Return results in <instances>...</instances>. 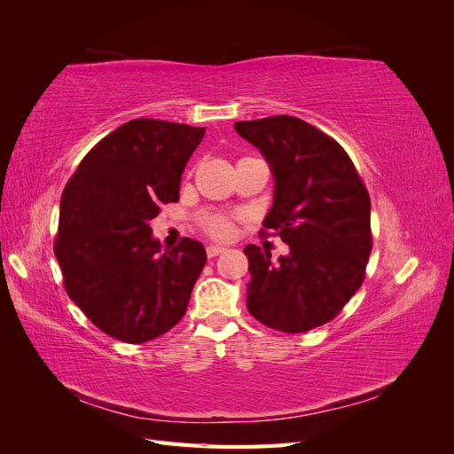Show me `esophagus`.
<instances>
[{
	"label": "esophagus",
	"mask_w": 454,
	"mask_h": 454,
	"mask_svg": "<svg viewBox=\"0 0 454 454\" xmlns=\"http://www.w3.org/2000/svg\"><path fill=\"white\" fill-rule=\"evenodd\" d=\"M223 252H225L223 246H215V244L206 246V255H208V257H217V255H222Z\"/></svg>",
	"instance_id": "esophagus-1"
}]
</instances>
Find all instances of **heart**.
<instances>
[{"instance_id":"1","label":"heart","mask_w":454,"mask_h":454,"mask_svg":"<svg viewBox=\"0 0 454 454\" xmlns=\"http://www.w3.org/2000/svg\"><path fill=\"white\" fill-rule=\"evenodd\" d=\"M200 227L206 235L217 240H229L235 232V222L222 214H204L200 217Z\"/></svg>"}]
</instances>
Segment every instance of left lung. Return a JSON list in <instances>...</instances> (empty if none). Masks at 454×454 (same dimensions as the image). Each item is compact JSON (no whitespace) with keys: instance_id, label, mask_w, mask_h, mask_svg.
Wrapping results in <instances>:
<instances>
[{"instance_id":"8db88e82","label":"left lung","mask_w":454,"mask_h":454,"mask_svg":"<svg viewBox=\"0 0 454 454\" xmlns=\"http://www.w3.org/2000/svg\"><path fill=\"white\" fill-rule=\"evenodd\" d=\"M235 130L263 153L277 184L263 232L290 246L277 263L246 246V305L277 332H310L332 322L364 284L373 248L369 193L340 144L305 121L274 115L235 122Z\"/></svg>"}]
</instances>
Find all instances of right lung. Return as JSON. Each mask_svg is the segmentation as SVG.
Listing matches in <instances>:
<instances>
[{
	"instance_id": "obj_1",
	"label": "right lung",
	"mask_w": 454,
	"mask_h": 454,
	"mask_svg": "<svg viewBox=\"0 0 454 454\" xmlns=\"http://www.w3.org/2000/svg\"><path fill=\"white\" fill-rule=\"evenodd\" d=\"M204 129L134 119L96 144L66 184L54 255L66 294L109 337L140 345L184 318L206 263L182 239L160 252L149 222L177 202Z\"/></svg>"
}]
</instances>
